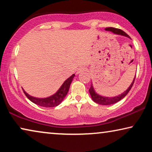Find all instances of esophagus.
I'll return each instance as SVG.
<instances>
[{"label": "esophagus", "mask_w": 152, "mask_h": 152, "mask_svg": "<svg viewBox=\"0 0 152 152\" xmlns=\"http://www.w3.org/2000/svg\"><path fill=\"white\" fill-rule=\"evenodd\" d=\"M85 70V68L84 67H82V66H81V67H80L77 69V74H80V72H84Z\"/></svg>", "instance_id": "1"}]
</instances>
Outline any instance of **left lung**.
<instances>
[{
  "label": "left lung",
  "instance_id": "1",
  "mask_svg": "<svg viewBox=\"0 0 152 152\" xmlns=\"http://www.w3.org/2000/svg\"><path fill=\"white\" fill-rule=\"evenodd\" d=\"M105 30H108V31H111V32L114 33V34L122 35V36H125L126 37H129V38H130V37L129 36V35L126 34V32H124V31L120 30V29L114 28H106ZM135 79H136V76H135V77L134 79V81L132 82V84L130 85V86L127 88V90H126L123 93H122L121 95H119L118 96L112 97H102V96H101V95L97 94V93H95L94 88H93V85L91 84V88H89V93H90V94H91V98H92V99L95 102H96V103L99 104H101V105H110V104H115L116 102H118L121 100L122 98H124V97H125L126 95H127V93L129 92L131 88H132L133 84H134Z\"/></svg>",
  "mask_w": 152,
  "mask_h": 152
}]
</instances>
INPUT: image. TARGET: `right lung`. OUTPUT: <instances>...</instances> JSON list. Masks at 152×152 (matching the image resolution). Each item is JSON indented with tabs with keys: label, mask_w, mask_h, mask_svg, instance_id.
Returning a JSON list of instances; mask_svg holds the SVG:
<instances>
[{
	"label": "right lung",
	"mask_w": 152,
	"mask_h": 152,
	"mask_svg": "<svg viewBox=\"0 0 152 152\" xmlns=\"http://www.w3.org/2000/svg\"><path fill=\"white\" fill-rule=\"evenodd\" d=\"M74 77L75 74L70 76L69 78H68L64 82V84L61 85V86L60 87V88L57 91V93L52 95V96L45 97V98H37V97L30 96L23 89V91L26 97L31 102H32L33 103L43 107H55L59 105L63 101V99L66 97V95H67L68 90H69L70 84H71Z\"/></svg>",
	"instance_id": "1"
}]
</instances>
